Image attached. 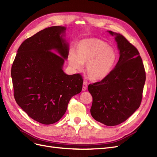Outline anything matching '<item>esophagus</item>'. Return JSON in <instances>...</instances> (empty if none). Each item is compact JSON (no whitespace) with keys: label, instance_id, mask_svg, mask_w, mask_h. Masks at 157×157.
Wrapping results in <instances>:
<instances>
[{"label":"esophagus","instance_id":"34e87169","mask_svg":"<svg viewBox=\"0 0 157 157\" xmlns=\"http://www.w3.org/2000/svg\"><path fill=\"white\" fill-rule=\"evenodd\" d=\"M87 87H88L87 82H84L83 83V86H82V90H83V91H86V89H87Z\"/></svg>","mask_w":157,"mask_h":157}]
</instances>
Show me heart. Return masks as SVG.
Returning <instances> with one entry per match:
<instances>
[{
    "label": "heart",
    "instance_id": "obj_1",
    "mask_svg": "<svg viewBox=\"0 0 157 157\" xmlns=\"http://www.w3.org/2000/svg\"><path fill=\"white\" fill-rule=\"evenodd\" d=\"M117 60L116 51L104 40L90 38L79 41L73 52L68 56L69 65L75 70H80L86 64L85 71L92 81H100L107 77L115 67Z\"/></svg>",
    "mask_w": 157,
    "mask_h": 157
}]
</instances>
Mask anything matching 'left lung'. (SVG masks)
Segmentation results:
<instances>
[{"label":"left lung","mask_w":157,"mask_h":157,"mask_svg":"<svg viewBox=\"0 0 157 157\" xmlns=\"http://www.w3.org/2000/svg\"><path fill=\"white\" fill-rule=\"evenodd\" d=\"M120 57L107 77L89 84L92 96L90 113L95 120L113 126L124 122L140 106L146 75L138 50L126 38L111 31Z\"/></svg>","instance_id":"8db88e82"}]
</instances>
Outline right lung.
Segmentation results:
<instances>
[{
    "instance_id": "obj_1",
    "label": "right lung",
    "mask_w": 157,
    "mask_h": 157,
    "mask_svg": "<svg viewBox=\"0 0 157 157\" xmlns=\"http://www.w3.org/2000/svg\"><path fill=\"white\" fill-rule=\"evenodd\" d=\"M65 30V27H50L28 38L18 48L12 66L16 103L43 124L58 122L71 98L82 88L81 75H68L62 69L69 54V44L63 38Z\"/></svg>"
}]
</instances>
